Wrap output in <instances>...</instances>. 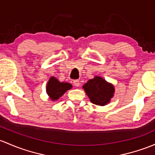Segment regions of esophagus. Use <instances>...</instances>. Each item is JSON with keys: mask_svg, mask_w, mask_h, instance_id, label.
<instances>
[{"mask_svg": "<svg viewBox=\"0 0 155 155\" xmlns=\"http://www.w3.org/2000/svg\"><path fill=\"white\" fill-rule=\"evenodd\" d=\"M73 84H74L76 87H79V84H80V82H79V80H77V79H76V80L73 81Z\"/></svg>", "mask_w": 155, "mask_h": 155, "instance_id": "1", "label": "esophagus"}]
</instances>
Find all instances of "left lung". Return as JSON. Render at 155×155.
I'll return each instance as SVG.
<instances>
[{
    "mask_svg": "<svg viewBox=\"0 0 155 155\" xmlns=\"http://www.w3.org/2000/svg\"><path fill=\"white\" fill-rule=\"evenodd\" d=\"M82 88L93 104L97 105H107L114 97V87L100 76H95L83 85Z\"/></svg>",
    "mask_w": 155,
    "mask_h": 155,
    "instance_id": "8db88e82",
    "label": "left lung"
}]
</instances>
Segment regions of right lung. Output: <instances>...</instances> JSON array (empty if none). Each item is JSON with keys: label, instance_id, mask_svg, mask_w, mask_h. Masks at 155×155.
I'll list each match as a JSON object with an SVG mask.
<instances>
[{"label": "right lung", "instance_id": "1", "mask_svg": "<svg viewBox=\"0 0 155 155\" xmlns=\"http://www.w3.org/2000/svg\"><path fill=\"white\" fill-rule=\"evenodd\" d=\"M72 88L71 84L68 82H60L54 76H52L49 79L47 84V94L51 100H57L66 92Z\"/></svg>", "mask_w": 155, "mask_h": 155}]
</instances>
